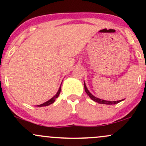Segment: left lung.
Masks as SVG:
<instances>
[{"label": "left lung", "mask_w": 146, "mask_h": 146, "mask_svg": "<svg viewBox=\"0 0 146 146\" xmlns=\"http://www.w3.org/2000/svg\"><path fill=\"white\" fill-rule=\"evenodd\" d=\"M84 89H85V91H86V94L89 96V98L91 99L92 100H93L94 102H98L99 104H106V105H112V104H117L119 103L120 102L123 101V100H119V101H106V100H102V99H100L98 98H96V97H95L94 95H92L91 93H90V92L89 90H88V88H87V87L86 86V84H85V82H84Z\"/></svg>", "instance_id": "left-lung-1"}]
</instances>
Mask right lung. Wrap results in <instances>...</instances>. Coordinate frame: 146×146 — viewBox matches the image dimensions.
<instances>
[{
	"mask_svg": "<svg viewBox=\"0 0 146 146\" xmlns=\"http://www.w3.org/2000/svg\"><path fill=\"white\" fill-rule=\"evenodd\" d=\"M61 85H62V83H61ZM61 85H60V88H59V90H58V92H57V93H56V94L53 97V98L50 99L49 100H48L47 102H44V103L42 104H40V105H37V106H38V107L46 106H48V105L54 103L55 101H56V99L58 98V96H59V95H60V91H61Z\"/></svg>",
	"mask_w": 146,
	"mask_h": 146,
	"instance_id": "right-lung-1",
	"label": "right lung"
}]
</instances>
